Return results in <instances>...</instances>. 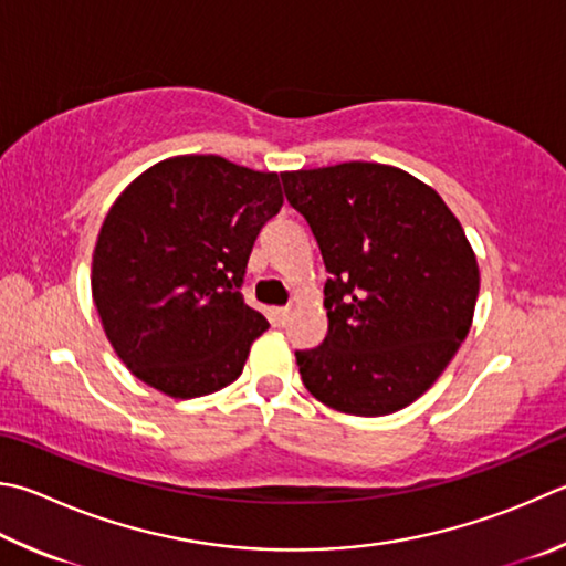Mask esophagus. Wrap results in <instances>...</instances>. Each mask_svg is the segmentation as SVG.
<instances>
[{
	"label": "esophagus",
	"instance_id": "34e87169",
	"mask_svg": "<svg viewBox=\"0 0 566 566\" xmlns=\"http://www.w3.org/2000/svg\"><path fill=\"white\" fill-rule=\"evenodd\" d=\"M286 318H290V306H276V310H272V322L276 326H284Z\"/></svg>",
	"mask_w": 566,
	"mask_h": 566
}]
</instances>
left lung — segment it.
Segmentation results:
<instances>
[{
  "instance_id": "left-lung-1",
  "label": "left lung",
  "mask_w": 566,
  "mask_h": 566,
  "mask_svg": "<svg viewBox=\"0 0 566 566\" xmlns=\"http://www.w3.org/2000/svg\"><path fill=\"white\" fill-rule=\"evenodd\" d=\"M326 272V338L296 352L304 386L328 408L388 416L413 403L465 342L480 272L443 198L378 163L284 172Z\"/></svg>"
}]
</instances>
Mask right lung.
I'll return each mask as SVG.
<instances>
[{"mask_svg":"<svg viewBox=\"0 0 566 566\" xmlns=\"http://www.w3.org/2000/svg\"><path fill=\"white\" fill-rule=\"evenodd\" d=\"M282 202L276 172L220 156L163 160L120 192L98 232L91 290L133 376L172 398L238 381L270 328L240 290L256 234Z\"/></svg>","mask_w":566,"mask_h":566,"instance_id":"right-lung-1","label":"right lung"}]
</instances>
